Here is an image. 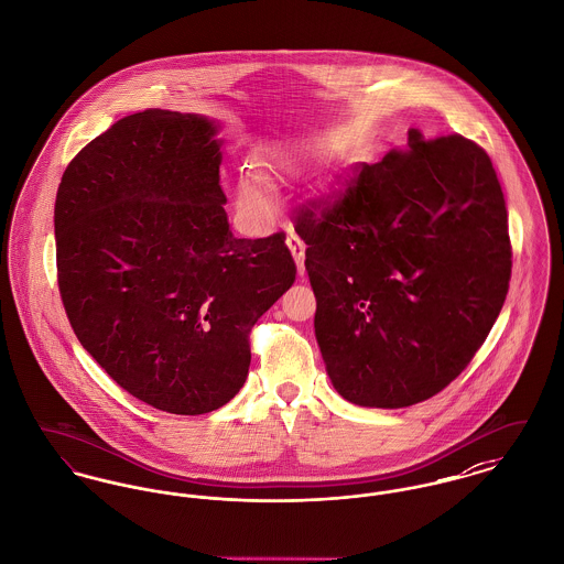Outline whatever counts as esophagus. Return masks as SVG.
<instances>
[{
  "label": "esophagus",
  "mask_w": 564,
  "mask_h": 564,
  "mask_svg": "<svg viewBox=\"0 0 564 564\" xmlns=\"http://www.w3.org/2000/svg\"><path fill=\"white\" fill-rule=\"evenodd\" d=\"M288 247H290V251H292V256H294V260H296V265H299V274L303 276L304 274V245L303 240L296 236V234H290L288 236Z\"/></svg>",
  "instance_id": "34e87169"
}]
</instances>
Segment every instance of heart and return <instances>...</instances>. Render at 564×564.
Returning a JSON list of instances; mask_svg holds the SVG:
<instances>
[{
  "label": "heart",
  "mask_w": 564,
  "mask_h": 564,
  "mask_svg": "<svg viewBox=\"0 0 564 564\" xmlns=\"http://www.w3.org/2000/svg\"><path fill=\"white\" fill-rule=\"evenodd\" d=\"M276 161H263L265 167H274ZM238 204L242 210L251 215H265L272 208V195L270 186L263 175L258 172H247L238 180Z\"/></svg>",
  "instance_id": "1"
}]
</instances>
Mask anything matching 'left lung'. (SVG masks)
Segmentation results:
<instances>
[{
	"mask_svg": "<svg viewBox=\"0 0 564 564\" xmlns=\"http://www.w3.org/2000/svg\"><path fill=\"white\" fill-rule=\"evenodd\" d=\"M299 218L315 339L349 403L408 408L448 387L509 292L505 195L482 148L408 130Z\"/></svg>",
	"mask_w": 564,
	"mask_h": 564,
	"instance_id": "1",
	"label": "left lung"
}]
</instances>
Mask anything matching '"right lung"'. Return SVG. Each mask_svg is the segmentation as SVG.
Here are the masks:
<instances>
[{
	"label": "right lung",
	"mask_w": 564,
	"mask_h": 564,
	"mask_svg": "<svg viewBox=\"0 0 564 564\" xmlns=\"http://www.w3.org/2000/svg\"><path fill=\"white\" fill-rule=\"evenodd\" d=\"M218 129L199 113L127 116L70 161L55 197L77 339L132 397L186 416L238 394L251 328L296 279L285 234H231Z\"/></svg>",
	"instance_id": "obj_1"
}]
</instances>
